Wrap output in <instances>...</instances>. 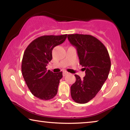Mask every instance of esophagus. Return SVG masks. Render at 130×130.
<instances>
[{"instance_id":"esophagus-1","label":"esophagus","mask_w":130,"mask_h":130,"mask_svg":"<svg viewBox=\"0 0 130 130\" xmlns=\"http://www.w3.org/2000/svg\"><path fill=\"white\" fill-rule=\"evenodd\" d=\"M69 74V73H68V72H63V76H65L66 75H67V74Z\"/></svg>"}]
</instances>
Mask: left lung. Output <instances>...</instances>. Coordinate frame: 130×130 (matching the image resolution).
I'll return each mask as SVG.
<instances>
[{"label": "left lung", "instance_id": "1", "mask_svg": "<svg viewBox=\"0 0 130 130\" xmlns=\"http://www.w3.org/2000/svg\"><path fill=\"white\" fill-rule=\"evenodd\" d=\"M68 39L76 48L80 64L85 70L83 79L74 75L76 80L70 87V94L74 102L85 104L95 97L106 81L111 60L105 46L93 36L69 34Z\"/></svg>", "mask_w": 130, "mask_h": 130}]
</instances>
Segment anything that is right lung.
Listing matches in <instances>:
<instances>
[{"label":"right lung","mask_w":130,"mask_h":130,"mask_svg":"<svg viewBox=\"0 0 130 130\" xmlns=\"http://www.w3.org/2000/svg\"><path fill=\"white\" fill-rule=\"evenodd\" d=\"M67 34L43 36L34 39L24 52L22 72L28 89L34 96L48 100L56 95L62 72L55 73L47 70L52 59V50L65 41Z\"/></svg>","instance_id":"obj_1"}]
</instances>
